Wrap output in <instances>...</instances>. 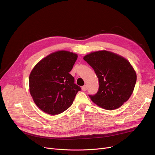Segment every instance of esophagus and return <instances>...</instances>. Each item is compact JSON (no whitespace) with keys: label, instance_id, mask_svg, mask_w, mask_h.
Listing matches in <instances>:
<instances>
[{"label":"esophagus","instance_id":"1","mask_svg":"<svg viewBox=\"0 0 155 155\" xmlns=\"http://www.w3.org/2000/svg\"><path fill=\"white\" fill-rule=\"evenodd\" d=\"M82 91H87V85L82 86Z\"/></svg>","mask_w":155,"mask_h":155}]
</instances>
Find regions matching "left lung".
Returning <instances> with one entry per match:
<instances>
[{
	"instance_id": "left-lung-1",
	"label": "left lung",
	"mask_w": 155,
	"mask_h": 155,
	"mask_svg": "<svg viewBox=\"0 0 155 155\" xmlns=\"http://www.w3.org/2000/svg\"><path fill=\"white\" fill-rule=\"evenodd\" d=\"M99 78V90L88 95L98 106L114 110L120 107L131 97L136 82V72L123 57L107 51H99L84 56Z\"/></svg>"
}]
</instances>
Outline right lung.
Returning a JSON list of instances; mask_svg holds the SVG:
<instances>
[{
    "instance_id": "add662e5",
    "label": "right lung",
    "mask_w": 155,
    "mask_h": 155,
    "mask_svg": "<svg viewBox=\"0 0 155 155\" xmlns=\"http://www.w3.org/2000/svg\"><path fill=\"white\" fill-rule=\"evenodd\" d=\"M77 54L59 51L42 59L31 71L29 91L37 106L51 115L70 107L81 88L75 84L71 70Z\"/></svg>"
}]
</instances>
